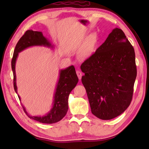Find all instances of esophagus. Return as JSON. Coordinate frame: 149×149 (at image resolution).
<instances>
[{"label":"esophagus","mask_w":149,"mask_h":149,"mask_svg":"<svg viewBox=\"0 0 149 149\" xmlns=\"http://www.w3.org/2000/svg\"><path fill=\"white\" fill-rule=\"evenodd\" d=\"M76 73H77V75L79 79V80H81V77H82V72L80 70H77Z\"/></svg>","instance_id":"34e87169"}]
</instances>
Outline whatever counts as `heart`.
Returning a JSON list of instances; mask_svg holds the SVG:
<instances>
[{
	"instance_id": "heart-1",
	"label": "heart",
	"mask_w": 149,
	"mask_h": 149,
	"mask_svg": "<svg viewBox=\"0 0 149 149\" xmlns=\"http://www.w3.org/2000/svg\"><path fill=\"white\" fill-rule=\"evenodd\" d=\"M97 42V35L96 33H91L87 37L82 48L81 54L83 57H87L90 54Z\"/></svg>"
}]
</instances>
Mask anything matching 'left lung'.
<instances>
[{
  "label": "left lung",
  "instance_id": "8db88e82",
  "mask_svg": "<svg viewBox=\"0 0 149 149\" xmlns=\"http://www.w3.org/2000/svg\"><path fill=\"white\" fill-rule=\"evenodd\" d=\"M81 69L85 74L82 83L95 116L111 120L127 109L137 71L134 48L122 30L113 29Z\"/></svg>",
  "mask_w": 149,
  "mask_h": 149
}]
</instances>
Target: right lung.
Instances as JSON below:
<instances>
[{
  "mask_svg": "<svg viewBox=\"0 0 149 149\" xmlns=\"http://www.w3.org/2000/svg\"><path fill=\"white\" fill-rule=\"evenodd\" d=\"M34 46L45 47L52 50L54 48V45L50 43L48 38L43 35L42 32L31 29L27 31L22 36L15 47L11 61L14 89L17 93H18V88L15 65L18 54L29 47ZM78 81L79 79L74 66L72 65L65 69H61L59 72V79L54 93L52 106L49 111L43 116H31L27 111L26 107L22 105L25 113L31 119L36 120L40 123H54L60 121L68 111L69 95L77 85ZM18 96L21 101L20 97L18 95Z\"/></svg>",
  "mask_w": 149,
  "mask_h": 149,
  "instance_id": "add662e5",
  "label": "right lung"
}]
</instances>
